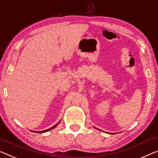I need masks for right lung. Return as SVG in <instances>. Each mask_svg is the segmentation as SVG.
I'll return each mask as SVG.
<instances>
[{
	"instance_id": "add662e5",
	"label": "right lung",
	"mask_w": 158,
	"mask_h": 158,
	"mask_svg": "<svg viewBox=\"0 0 158 158\" xmlns=\"http://www.w3.org/2000/svg\"><path fill=\"white\" fill-rule=\"evenodd\" d=\"M59 122L57 124H56V125H55V126H53L52 127H51V128H50V129H46V130H44V131H33V132H39V133H44V132H46V131H50V130H51V129H54L55 127H56V126L57 124H59Z\"/></svg>"
}]
</instances>
